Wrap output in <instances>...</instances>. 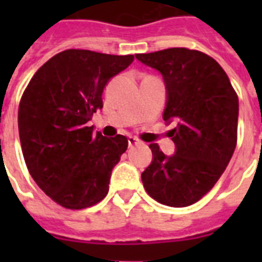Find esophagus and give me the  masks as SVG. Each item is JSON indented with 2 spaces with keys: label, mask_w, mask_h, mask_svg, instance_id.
<instances>
[{
  "label": "esophagus",
  "mask_w": 262,
  "mask_h": 262,
  "mask_svg": "<svg viewBox=\"0 0 262 262\" xmlns=\"http://www.w3.org/2000/svg\"><path fill=\"white\" fill-rule=\"evenodd\" d=\"M127 144H129V147H135V145H140L141 141L139 139H136V137H127Z\"/></svg>",
  "instance_id": "1"
}]
</instances>
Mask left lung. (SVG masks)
Returning a JSON list of instances; mask_svg holds the SVG:
<instances>
[{
	"instance_id": "obj_1",
	"label": "left lung",
	"mask_w": 262,
	"mask_h": 262,
	"mask_svg": "<svg viewBox=\"0 0 262 262\" xmlns=\"http://www.w3.org/2000/svg\"><path fill=\"white\" fill-rule=\"evenodd\" d=\"M144 65L163 76V119L174 122L175 144L167 156L149 144L152 162L141 174L152 199L168 207L197 203L215 186L236 145L239 103L223 68L201 51L174 47L137 54Z\"/></svg>"
}]
</instances>
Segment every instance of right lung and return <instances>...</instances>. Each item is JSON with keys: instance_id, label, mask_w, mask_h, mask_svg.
Returning a JSON list of instances; mask_svg holds the SVG:
<instances>
[{"instance_id": "obj_1", "label": "right lung", "mask_w": 262, "mask_h": 262, "mask_svg": "<svg viewBox=\"0 0 262 262\" xmlns=\"http://www.w3.org/2000/svg\"><path fill=\"white\" fill-rule=\"evenodd\" d=\"M135 57L65 50L39 68L18 106V136L31 177L55 203L83 209L108 193L127 139L90 126L107 83Z\"/></svg>"}]
</instances>
